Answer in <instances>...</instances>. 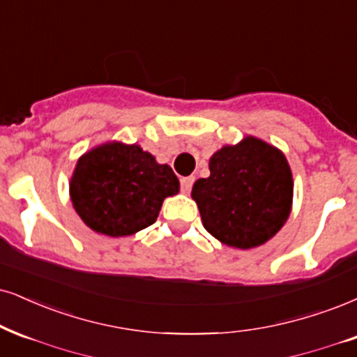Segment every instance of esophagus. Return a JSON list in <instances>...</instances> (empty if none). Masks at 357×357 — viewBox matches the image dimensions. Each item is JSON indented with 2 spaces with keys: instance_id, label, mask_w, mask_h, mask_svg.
I'll return each mask as SVG.
<instances>
[{
  "instance_id": "obj_1",
  "label": "esophagus",
  "mask_w": 357,
  "mask_h": 357,
  "mask_svg": "<svg viewBox=\"0 0 357 357\" xmlns=\"http://www.w3.org/2000/svg\"><path fill=\"white\" fill-rule=\"evenodd\" d=\"M193 185V177H183L180 178V190L183 193H190Z\"/></svg>"
}]
</instances>
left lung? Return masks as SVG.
Wrapping results in <instances>:
<instances>
[{
  "mask_svg": "<svg viewBox=\"0 0 357 357\" xmlns=\"http://www.w3.org/2000/svg\"><path fill=\"white\" fill-rule=\"evenodd\" d=\"M210 177L192 188L205 230L228 246L263 245L284 225L291 210L293 178L278 149L246 137L210 158Z\"/></svg>",
  "mask_w": 357,
  "mask_h": 357,
  "instance_id": "1",
  "label": "left lung"
}]
</instances>
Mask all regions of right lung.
I'll return each instance as SVG.
<instances>
[{"label": "right lung", "mask_w": 357, "mask_h": 357, "mask_svg": "<svg viewBox=\"0 0 357 357\" xmlns=\"http://www.w3.org/2000/svg\"><path fill=\"white\" fill-rule=\"evenodd\" d=\"M178 192L169 165L139 145L105 144L79 158L71 200L82 222L107 236H127L152 225L165 197Z\"/></svg>", "instance_id": "obj_1"}]
</instances>
